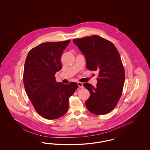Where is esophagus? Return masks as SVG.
<instances>
[{"instance_id":"34e87169","label":"esophagus","mask_w":150,"mask_h":150,"mask_svg":"<svg viewBox=\"0 0 150 150\" xmlns=\"http://www.w3.org/2000/svg\"><path fill=\"white\" fill-rule=\"evenodd\" d=\"M77 84H78V86L80 88H83V83L82 82H77Z\"/></svg>"}]
</instances>
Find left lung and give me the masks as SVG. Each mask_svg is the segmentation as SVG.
<instances>
[{"label":"left lung","mask_w":150,"mask_h":150,"mask_svg":"<svg viewBox=\"0 0 150 150\" xmlns=\"http://www.w3.org/2000/svg\"><path fill=\"white\" fill-rule=\"evenodd\" d=\"M73 42L85 55L87 68L99 73L97 86L87 82L83 84L90 93L85 102L87 108L96 115L108 113L118 103L125 80L118 50L112 42L97 35L74 39Z\"/></svg>","instance_id":"left-lung-1"}]
</instances>
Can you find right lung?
Masks as SVG:
<instances>
[{"instance_id":"add662e5","label":"right lung","mask_w":150,"mask_h":150,"mask_svg":"<svg viewBox=\"0 0 150 150\" xmlns=\"http://www.w3.org/2000/svg\"><path fill=\"white\" fill-rule=\"evenodd\" d=\"M70 40L42 43L29 51L25 60L23 81L37 112L47 119L60 118L67 112L69 99L77 83L57 82L55 74L62 68L61 57Z\"/></svg>"}]
</instances>
